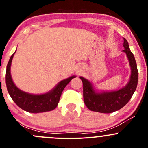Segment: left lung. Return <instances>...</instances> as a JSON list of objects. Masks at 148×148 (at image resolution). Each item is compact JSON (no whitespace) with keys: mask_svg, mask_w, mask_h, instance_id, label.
<instances>
[{"mask_svg":"<svg viewBox=\"0 0 148 148\" xmlns=\"http://www.w3.org/2000/svg\"><path fill=\"white\" fill-rule=\"evenodd\" d=\"M123 51L128 58L131 67V76L125 87L118 90L98 92L89 80L80 76L84 86V99L86 106L92 111L102 113H111L118 111L128 103L136 89L138 72L134 54L130 49L128 42L124 38Z\"/></svg>","mask_w":148,"mask_h":148,"instance_id":"8db88e82","label":"left lung"}]
</instances>
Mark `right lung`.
<instances>
[{
    "label": "right lung",
    "mask_w": 148,
    "mask_h": 148,
    "mask_svg": "<svg viewBox=\"0 0 148 148\" xmlns=\"http://www.w3.org/2000/svg\"><path fill=\"white\" fill-rule=\"evenodd\" d=\"M15 52L11 56L7 65L5 75L7 89L12 99L18 107L29 113H44L55 109L58 104L64 88L76 76H72L60 81L51 90L45 94L33 95L25 92L18 89L12 79L10 68Z\"/></svg>",
    "instance_id": "right-lung-1"
}]
</instances>
